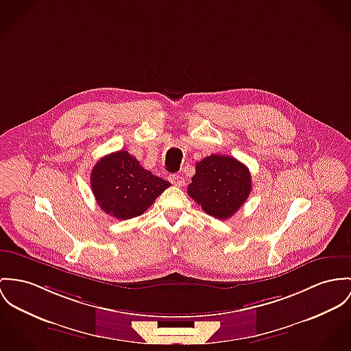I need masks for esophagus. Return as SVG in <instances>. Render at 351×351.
Here are the masks:
<instances>
[{
	"label": "esophagus",
	"mask_w": 351,
	"mask_h": 351,
	"mask_svg": "<svg viewBox=\"0 0 351 351\" xmlns=\"http://www.w3.org/2000/svg\"><path fill=\"white\" fill-rule=\"evenodd\" d=\"M168 180H169L173 186H176V187H182V186L184 184V178L180 176V175H169Z\"/></svg>",
	"instance_id": "34e87169"
}]
</instances>
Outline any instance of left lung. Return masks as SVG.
<instances>
[{
    "label": "left lung",
    "mask_w": 351,
    "mask_h": 351,
    "mask_svg": "<svg viewBox=\"0 0 351 351\" xmlns=\"http://www.w3.org/2000/svg\"><path fill=\"white\" fill-rule=\"evenodd\" d=\"M251 187V175L243 162L232 156L211 155L196 162L187 192L204 213L224 220L245 203Z\"/></svg>",
    "instance_id": "1"
}]
</instances>
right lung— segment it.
Listing matches in <instances>:
<instances>
[{"label":"right lung","mask_w":351,"mask_h":351,"mask_svg":"<svg viewBox=\"0 0 351 351\" xmlns=\"http://www.w3.org/2000/svg\"><path fill=\"white\" fill-rule=\"evenodd\" d=\"M90 186L104 213L127 220L143 215L171 183L144 169L127 151H117L95 164Z\"/></svg>","instance_id":"1"}]
</instances>
